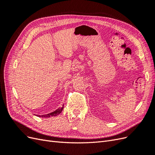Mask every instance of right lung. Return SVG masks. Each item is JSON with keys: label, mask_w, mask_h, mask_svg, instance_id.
Returning <instances> with one entry per match:
<instances>
[{"label": "right lung", "mask_w": 155, "mask_h": 155, "mask_svg": "<svg viewBox=\"0 0 155 155\" xmlns=\"http://www.w3.org/2000/svg\"><path fill=\"white\" fill-rule=\"evenodd\" d=\"M64 108V104L63 105V106L59 108V109H58L57 110H55V111L52 112H50V113L49 114H43V115H38L37 116L39 117H42V118H50V117H51V116H58V114H59L61 112H62L63 109Z\"/></svg>", "instance_id": "obj_1"}]
</instances>
